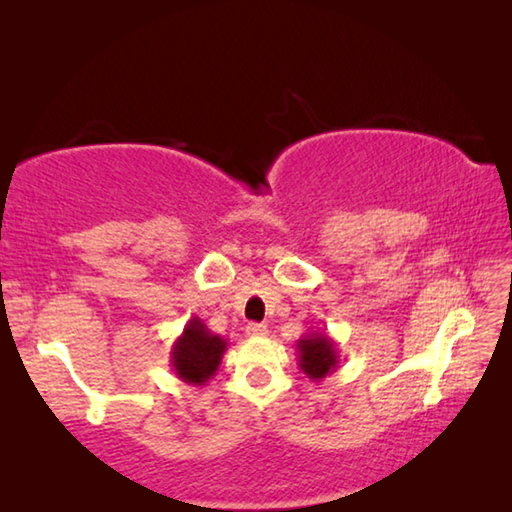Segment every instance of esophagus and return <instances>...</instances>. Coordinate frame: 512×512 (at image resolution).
I'll list each match as a JSON object with an SVG mask.
<instances>
[{
    "label": "esophagus",
    "instance_id": "esophagus-1",
    "mask_svg": "<svg viewBox=\"0 0 512 512\" xmlns=\"http://www.w3.org/2000/svg\"><path fill=\"white\" fill-rule=\"evenodd\" d=\"M246 334L248 336H257V339H259V336H266L268 334V327L264 323H248L246 325Z\"/></svg>",
    "mask_w": 512,
    "mask_h": 512
}]
</instances>
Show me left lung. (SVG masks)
Wrapping results in <instances>:
<instances>
[{
    "label": "left lung",
    "mask_w": 512,
    "mask_h": 512,
    "mask_svg": "<svg viewBox=\"0 0 512 512\" xmlns=\"http://www.w3.org/2000/svg\"><path fill=\"white\" fill-rule=\"evenodd\" d=\"M298 366L311 381H320L339 368V348L327 332H307L296 343Z\"/></svg>",
    "instance_id": "1"
}]
</instances>
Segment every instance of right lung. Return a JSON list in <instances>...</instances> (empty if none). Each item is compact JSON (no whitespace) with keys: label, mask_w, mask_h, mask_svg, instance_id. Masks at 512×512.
I'll list each match as a JSON object with an SVG mask.
<instances>
[{"label":"right lung","mask_w":512,"mask_h":512,"mask_svg":"<svg viewBox=\"0 0 512 512\" xmlns=\"http://www.w3.org/2000/svg\"><path fill=\"white\" fill-rule=\"evenodd\" d=\"M228 350V341L219 334H212L201 318L187 320L183 334L171 345L169 363L178 379L192 386H205L221 366L223 352Z\"/></svg>","instance_id":"add662e5"}]
</instances>
